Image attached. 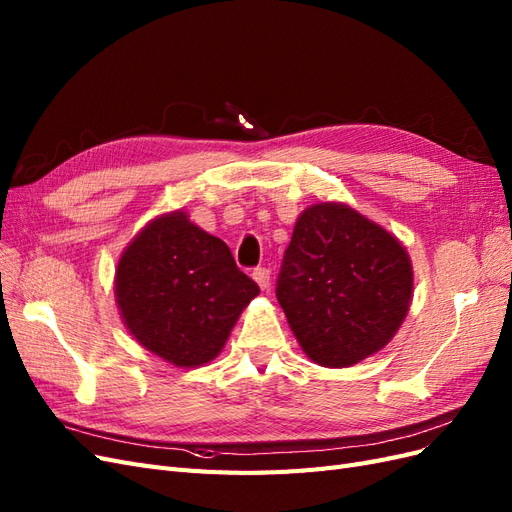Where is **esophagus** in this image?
Wrapping results in <instances>:
<instances>
[{"instance_id":"1","label":"esophagus","mask_w":512,"mask_h":512,"mask_svg":"<svg viewBox=\"0 0 512 512\" xmlns=\"http://www.w3.org/2000/svg\"><path fill=\"white\" fill-rule=\"evenodd\" d=\"M252 277H254V282H256L258 286H260V290H267V288H269V280H271V271H269L267 267H258V269H254Z\"/></svg>"}]
</instances>
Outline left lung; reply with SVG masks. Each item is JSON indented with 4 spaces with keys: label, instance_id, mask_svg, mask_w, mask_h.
Segmentation results:
<instances>
[{
    "label": "left lung",
    "instance_id": "8db88e82",
    "mask_svg": "<svg viewBox=\"0 0 512 512\" xmlns=\"http://www.w3.org/2000/svg\"><path fill=\"white\" fill-rule=\"evenodd\" d=\"M412 292L406 247L361 211L327 200L297 218L277 301L314 363L350 367L380 352L406 320Z\"/></svg>",
    "mask_w": 512,
    "mask_h": 512
}]
</instances>
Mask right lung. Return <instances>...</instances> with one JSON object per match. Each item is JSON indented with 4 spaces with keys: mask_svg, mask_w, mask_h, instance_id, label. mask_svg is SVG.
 <instances>
[{
    "mask_svg": "<svg viewBox=\"0 0 512 512\" xmlns=\"http://www.w3.org/2000/svg\"><path fill=\"white\" fill-rule=\"evenodd\" d=\"M258 292L228 245L183 209L147 222L115 267V301L128 333L175 367L213 361Z\"/></svg>",
    "mask_w": 512,
    "mask_h": 512,
    "instance_id": "right-lung-1",
    "label": "right lung"
}]
</instances>
